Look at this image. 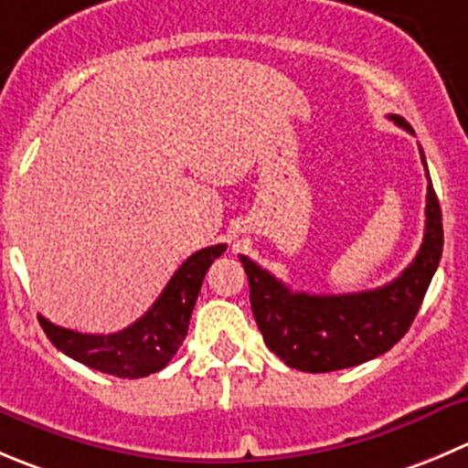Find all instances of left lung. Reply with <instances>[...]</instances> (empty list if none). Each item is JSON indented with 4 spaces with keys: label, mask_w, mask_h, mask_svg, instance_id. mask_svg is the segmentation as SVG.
Returning a JSON list of instances; mask_svg holds the SVG:
<instances>
[{
    "label": "left lung",
    "mask_w": 468,
    "mask_h": 468,
    "mask_svg": "<svg viewBox=\"0 0 468 468\" xmlns=\"http://www.w3.org/2000/svg\"><path fill=\"white\" fill-rule=\"evenodd\" d=\"M388 119L411 133L402 116L391 113ZM441 207L428 183L423 244L410 267L382 288L352 294L292 292L251 258L239 256V261L249 276L251 311L267 347L290 368L331 373L384 355L410 331L441 261Z\"/></svg>",
    "instance_id": "1"
}]
</instances>
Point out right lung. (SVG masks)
Masks as SVG:
<instances>
[{
    "label": "right lung",
    "instance_id": "right-lung-1",
    "mask_svg": "<svg viewBox=\"0 0 468 468\" xmlns=\"http://www.w3.org/2000/svg\"><path fill=\"white\" fill-rule=\"evenodd\" d=\"M224 251L226 244H215L192 253L155 303L123 331L80 334L52 324L43 315H38V322L54 347L70 359L121 379L148 378L165 368L183 345L207 267Z\"/></svg>",
    "mask_w": 468,
    "mask_h": 468
}]
</instances>
